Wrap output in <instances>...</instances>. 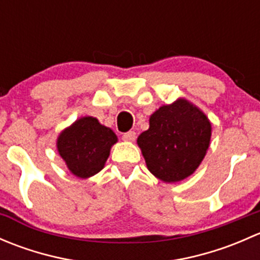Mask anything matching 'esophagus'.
<instances>
[{
    "label": "esophagus",
    "mask_w": 260,
    "mask_h": 260,
    "mask_svg": "<svg viewBox=\"0 0 260 260\" xmlns=\"http://www.w3.org/2000/svg\"><path fill=\"white\" fill-rule=\"evenodd\" d=\"M122 138L124 141H127V142H133V141L136 140V132L135 131H129V132L123 133Z\"/></svg>",
    "instance_id": "34e87169"
}]
</instances>
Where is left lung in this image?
Masks as SVG:
<instances>
[{"mask_svg": "<svg viewBox=\"0 0 260 260\" xmlns=\"http://www.w3.org/2000/svg\"><path fill=\"white\" fill-rule=\"evenodd\" d=\"M211 124L206 115L185 99L162 106L149 118V128L137 143L147 167L157 179L177 182L193 174L206 154Z\"/></svg>", "mask_w": 260, "mask_h": 260, "instance_id": "obj_1", "label": "left lung"}]
</instances>
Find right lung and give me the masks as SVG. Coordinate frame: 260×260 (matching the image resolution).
Segmentation results:
<instances>
[{"instance_id": "add662e5", "label": "right lung", "mask_w": 260, "mask_h": 260, "mask_svg": "<svg viewBox=\"0 0 260 260\" xmlns=\"http://www.w3.org/2000/svg\"><path fill=\"white\" fill-rule=\"evenodd\" d=\"M117 136L93 117H84L61 132L57 151L75 176L85 179L98 174L109 157Z\"/></svg>"}]
</instances>
